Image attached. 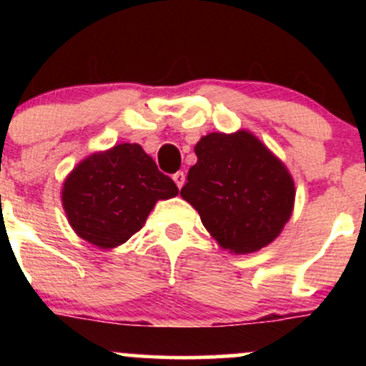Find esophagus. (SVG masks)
<instances>
[{
  "instance_id": "esophagus-1",
  "label": "esophagus",
  "mask_w": 366,
  "mask_h": 366,
  "mask_svg": "<svg viewBox=\"0 0 366 366\" xmlns=\"http://www.w3.org/2000/svg\"><path fill=\"white\" fill-rule=\"evenodd\" d=\"M174 182L177 184V187L180 189L184 186V182H186V174H184V172H177V174H174Z\"/></svg>"
}]
</instances>
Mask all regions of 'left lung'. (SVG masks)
Masks as SVG:
<instances>
[{"label":"left lung","mask_w":366,"mask_h":366,"mask_svg":"<svg viewBox=\"0 0 366 366\" xmlns=\"http://www.w3.org/2000/svg\"><path fill=\"white\" fill-rule=\"evenodd\" d=\"M180 196L224 249L247 254L270 244L292 215L294 180L247 130L201 137Z\"/></svg>","instance_id":"left-lung-1"}]
</instances>
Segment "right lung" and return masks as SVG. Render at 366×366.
<instances>
[{"mask_svg": "<svg viewBox=\"0 0 366 366\" xmlns=\"http://www.w3.org/2000/svg\"><path fill=\"white\" fill-rule=\"evenodd\" d=\"M179 194L139 144L113 146L87 157L63 184L61 201L79 237L112 249L142 229L158 199Z\"/></svg>", "mask_w": 366, "mask_h": 366, "instance_id": "right-lung-1", "label": "right lung"}]
</instances>
